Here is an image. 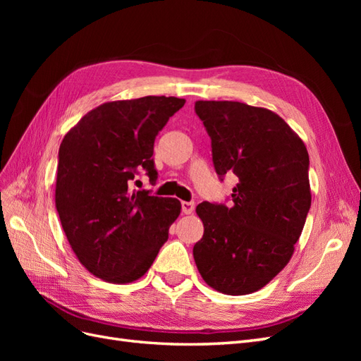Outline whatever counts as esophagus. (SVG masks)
I'll return each mask as SVG.
<instances>
[{
  "label": "esophagus",
  "instance_id": "obj_1",
  "mask_svg": "<svg viewBox=\"0 0 361 361\" xmlns=\"http://www.w3.org/2000/svg\"><path fill=\"white\" fill-rule=\"evenodd\" d=\"M194 207H195V204H194V202H182V212L183 214H192L194 212Z\"/></svg>",
  "mask_w": 361,
  "mask_h": 361
}]
</instances>
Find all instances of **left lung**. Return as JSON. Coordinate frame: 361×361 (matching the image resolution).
I'll use <instances>...</instances> for the list:
<instances>
[{
	"label": "left lung",
	"instance_id": "1",
	"mask_svg": "<svg viewBox=\"0 0 361 361\" xmlns=\"http://www.w3.org/2000/svg\"><path fill=\"white\" fill-rule=\"evenodd\" d=\"M218 176L239 182L232 202L197 207L204 233L192 255L202 279L226 295L253 293L288 265L312 203L309 154L274 111L233 101H197Z\"/></svg>",
	"mask_w": 361,
	"mask_h": 361
}]
</instances>
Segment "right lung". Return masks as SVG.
<instances>
[{
	"label": "right lung",
	"instance_id": "obj_1",
	"mask_svg": "<svg viewBox=\"0 0 361 361\" xmlns=\"http://www.w3.org/2000/svg\"><path fill=\"white\" fill-rule=\"evenodd\" d=\"M185 99L145 96L105 102L64 135L59 150L56 207L81 265L108 283L143 277L180 214V202L129 188L137 169L152 182L154 143Z\"/></svg>",
	"mask_w": 361,
	"mask_h": 361
}]
</instances>
